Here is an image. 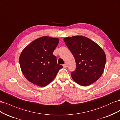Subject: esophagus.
I'll return each instance as SVG.
<instances>
[{"label":"esophagus","mask_w":120,"mask_h":120,"mask_svg":"<svg viewBox=\"0 0 120 120\" xmlns=\"http://www.w3.org/2000/svg\"><path fill=\"white\" fill-rule=\"evenodd\" d=\"M63 67L64 68H66L67 67V64H64V65H63Z\"/></svg>","instance_id":"obj_1"}]
</instances>
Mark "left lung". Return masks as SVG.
Masks as SVG:
<instances>
[{"mask_svg": "<svg viewBox=\"0 0 120 120\" xmlns=\"http://www.w3.org/2000/svg\"><path fill=\"white\" fill-rule=\"evenodd\" d=\"M64 41L76 63V69L71 72L73 80L82 86L96 82L102 75L106 62L103 49L95 42L84 36L65 38Z\"/></svg>", "mask_w": 120, "mask_h": 120, "instance_id": "1", "label": "left lung"}]
</instances>
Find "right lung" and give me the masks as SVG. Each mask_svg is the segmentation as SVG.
Listing matches in <instances>:
<instances>
[{"label": "right lung", "instance_id": "1", "mask_svg": "<svg viewBox=\"0 0 120 120\" xmlns=\"http://www.w3.org/2000/svg\"><path fill=\"white\" fill-rule=\"evenodd\" d=\"M59 39L44 36L36 39L23 49L19 56L21 71L34 84L45 86L55 78L61 65L57 64L53 52Z\"/></svg>", "mask_w": 120, "mask_h": 120}]
</instances>
